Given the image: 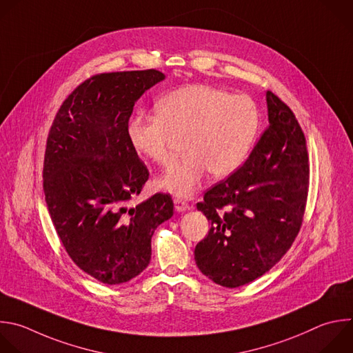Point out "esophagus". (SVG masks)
Here are the masks:
<instances>
[{"instance_id": "34e87169", "label": "esophagus", "mask_w": 353, "mask_h": 353, "mask_svg": "<svg viewBox=\"0 0 353 353\" xmlns=\"http://www.w3.org/2000/svg\"><path fill=\"white\" fill-rule=\"evenodd\" d=\"M173 202H174V209H176L177 212H184V210L188 209V203H187L185 201L180 199V198H176Z\"/></svg>"}]
</instances>
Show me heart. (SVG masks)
Listing matches in <instances>:
<instances>
[{"label": "heart", "instance_id": "b5f03b06", "mask_svg": "<svg viewBox=\"0 0 353 353\" xmlns=\"http://www.w3.org/2000/svg\"><path fill=\"white\" fill-rule=\"evenodd\" d=\"M157 110L137 112L128 134L137 152L161 166L174 159L173 136H185V155L161 180L177 196L192 195L208 172L216 177L236 172L248 158L261 128V109L250 95L203 84L170 91L157 102Z\"/></svg>", "mask_w": 353, "mask_h": 353}]
</instances>
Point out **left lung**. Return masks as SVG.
Here are the masks:
<instances>
[{
  "label": "left lung",
  "mask_w": 353,
  "mask_h": 353,
  "mask_svg": "<svg viewBox=\"0 0 353 353\" xmlns=\"http://www.w3.org/2000/svg\"><path fill=\"white\" fill-rule=\"evenodd\" d=\"M266 102L269 128L247 162L196 205L210 230L195 247V263L227 288L269 272L292 245L305 212L309 165L303 132L272 91Z\"/></svg>",
  "instance_id": "8db88e82"
}]
</instances>
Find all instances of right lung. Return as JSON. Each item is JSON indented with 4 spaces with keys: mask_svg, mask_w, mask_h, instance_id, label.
I'll return each instance as SVG.
<instances>
[{
    "mask_svg": "<svg viewBox=\"0 0 353 353\" xmlns=\"http://www.w3.org/2000/svg\"><path fill=\"white\" fill-rule=\"evenodd\" d=\"M165 80L155 69L92 76L62 103L44 157V194L68 255L99 283L139 276L151 261L155 228L173 216L168 194L130 205L148 169L130 144L134 103Z\"/></svg>",
    "mask_w": 353,
    "mask_h": 353,
    "instance_id": "right-lung-1",
    "label": "right lung"
}]
</instances>
